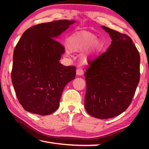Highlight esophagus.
Returning a JSON list of instances; mask_svg holds the SVG:
<instances>
[{
    "label": "esophagus",
    "instance_id": "1",
    "mask_svg": "<svg viewBox=\"0 0 149 149\" xmlns=\"http://www.w3.org/2000/svg\"><path fill=\"white\" fill-rule=\"evenodd\" d=\"M84 70H83V69L81 68H78L76 70V74L77 75H82L84 74Z\"/></svg>",
    "mask_w": 149,
    "mask_h": 149
}]
</instances>
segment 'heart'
<instances>
[{"label": "heart", "instance_id": "obj_1", "mask_svg": "<svg viewBox=\"0 0 149 149\" xmlns=\"http://www.w3.org/2000/svg\"><path fill=\"white\" fill-rule=\"evenodd\" d=\"M98 39L95 35L90 33L87 31H78L73 34L68 39V47L70 50L72 52H81L93 48V50H97L99 49L97 43ZM70 52L68 50L67 54ZM89 54H84L82 56V60L86 62Z\"/></svg>", "mask_w": 149, "mask_h": 149}]
</instances>
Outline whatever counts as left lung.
Masks as SVG:
<instances>
[{
	"label": "left lung",
	"instance_id": "obj_1",
	"mask_svg": "<svg viewBox=\"0 0 149 149\" xmlns=\"http://www.w3.org/2000/svg\"><path fill=\"white\" fill-rule=\"evenodd\" d=\"M101 27L112 41L85 73V108L93 117L108 119L122 114L132 103L140 79V55L127 35Z\"/></svg>",
	"mask_w": 149,
	"mask_h": 149
}]
</instances>
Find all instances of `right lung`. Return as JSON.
Returning a JSON list of instances; mask_svg holds the SVG:
<instances>
[{
    "instance_id": "obj_1",
    "label": "right lung",
    "mask_w": 149,
    "mask_h": 149,
    "mask_svg": "<svg viewBox=\"0 0 149 149\" xmlns=\"http://www.w3.org/2000/svg\"><path fill=\"white\" fill-rule=\"evenodd\" d=\"M74 22L60 19L35 25L16 45L12 81L19 103L28 112L41 116L53 113L65 85L75 78V66L60 63L65 50L54 39Z\"/></svg>"
}]
</instances>
